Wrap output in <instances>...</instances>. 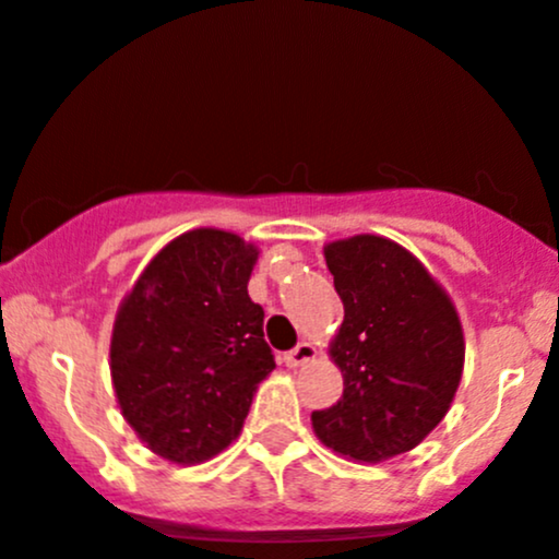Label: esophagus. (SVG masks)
<instances>
[{
	"instance_id": "esophagus-1",
	"label": "esophagus",
	"mask_w": 559,
	"mask_h": 559,
	"mask_svg": "<svg viewBox=\"0 0 559 559\" xmlns=\"http://www.w3.org/2000/svg\"><path fill=\"white\" fill-rule=\"evenodd\" d=\"M316 356H319V350H316V345L299 343L297 348H292L289 354L284 356V361H286V367H305V364L313 361Z\"/></svg>"
}]
</instances>
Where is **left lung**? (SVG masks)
Instances as JSON below:
<instances>
[{"label":"left lung","instance_id":"8db88e82","mask_svg":"<svg viewBox=\"0 0 559 559\" xmlns=\"http://www.w3.org/2000/svg\"><path fill=\"white\" fill-rule=\"evenodd\" d=\"M345 319L329 345L343 396L310 415L326 448L380 463L420 444L448 415L463 372V329L420 260L380 235L324 246Z\"/></svg>","mask_w":559,"mask_h":559}]
</instances>
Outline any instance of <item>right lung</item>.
I'll list each match as a JSON object with an SVG mask.
<instances>
[{"mask_svg": "<svg viewBox=\"0 0 559 559\" xmlns=\"http://www.w3.org/2000/svg\"><path fill=\"white\" fill-rule=\"evenodd\" d=\"M257 246L201 227L174 238L122 299L109 369L122 418L171 463H203L243 428L275 369L249 297Z\"/></svg>", "mask_w": 559, "mask_h": 559, "instance_id": "add662e5", "label": "right lung"}]
</instances>
